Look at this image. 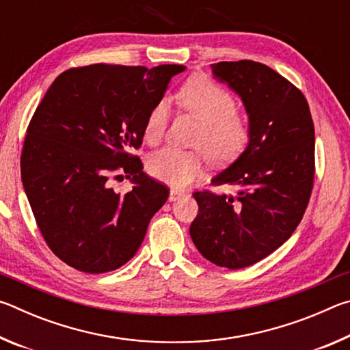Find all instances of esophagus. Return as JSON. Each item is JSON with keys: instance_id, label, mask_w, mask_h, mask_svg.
<instances>
[{"instance_id": "1", "label": "esophagus", "mask_w": 350, "mask_h": 350, "mask_svg": "<svg viewBox=\"0 0 350 350\" xmlns=\"http://www.w3.org/2000/svg\"><path fill=\"white\" fill-rule=\"evenodd\" d=\"M182 196H185V193L180 191V189H176V188L170 189V200H177V199H180Z\"/></svg>"}]
</instances>
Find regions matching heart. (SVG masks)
I'll return each mask as SVG.
<instances>
[{"label": "heart", "mask_w": 350, "mask_h": 350, "mask_svg": "<svg viewBox=\"0 0 350 350\" xmlns=\"http://www.w3.org/2000/svg\"><path fill=\"white\" fill-rule=\"evenodd\" d=\"M176 100L182 109L200 120L193 139V145L200 150L165 146L148 157L146 170L154 179L173 187H185L202 173L204 152L213 163H228L241 156L252 140V126L238 112L233 94L206 77H193L183 83ZM168 120L170 106L162 98L146 117L144 135L148 144L157 145L163 139Z\"/></svg>", "instance_id": "b5f03b06"}]
</instances>
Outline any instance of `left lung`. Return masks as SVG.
I'll use <instances>...</instances> for the list:
<instances>
[{"instance_id": "obj_1", "label": "left lung", "mask_w": 350, "mask_h": 350, "mask_svg": "<svg viewBox=\"0 0 350 350\" xmlns=\"http://www.w3.org/2000/svg\"><path fill=\"white\" fill-rule=\"evenodd\" d=\"M211 69L244 102L252 140L211 180L236 194H193L199 213L189 234L204 258L236 270L273 253L303 219L315 177V128L304 94L271 68L239 60Z\"/></svg>"}]
</instances>
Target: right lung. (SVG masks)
Wrapping results in <instances>:
<instances>
[{"label":"right lung","mask_w":350,"mask_h":350,"mask_svg":"<svg viewBox=\"0 0 350 350\" xmlns=\"http://www.w3.org/2000/svg\"><path fill=\"white\" fill-rule=\"evenodd\" d=\"M180 64L152 69L90 64L64 70L37 106L21 152V179L47 247L70 267L105 273L131 259L170 189L131 152L146 117ZM125 175L131 192L116 193Z\"/></svg>","instance_id":"1"}]
</instances>
